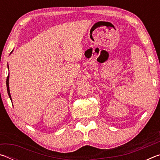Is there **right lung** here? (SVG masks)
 <instances>
[{
  "instance_id": "right-lung-1",
  "label": "right lung",
  "mask_w": 160,
  "mask_h": 160,
  "mask_svg": "<svg viewBox=\"0 0 160 160\" xmlns=\"http://www.w3.org/2000/svg\"><path fill=\"white\" fill-rule=\"evenodd\" d=\"M8 82H9V75L7 77V80H6V86H7V90H8V93L9 97L11 99V96H10V90H9V85H8Z\"/></svg>"
}]
</instances>
